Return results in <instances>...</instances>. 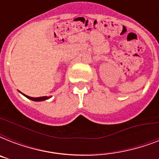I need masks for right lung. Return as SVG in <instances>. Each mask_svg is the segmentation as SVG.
Listing matches in <instances>:
<instances>
[{"instance_id":"add662e5","label":"right lung","mask_w":159,"mask_h":159,"mask_svg":"<svg viewBox=\"0 0 159 159\" xmlns=\"http://www.w3.org/2000/svg\"><path fill=\"white\" fill-rule=\"evenodd\" d=\"M27 98L29 99L32 100V101H35V102H39V101H44V100H47L49 98V97H28V96H26L25 95Z\"/></svg>"}]
</instances>
